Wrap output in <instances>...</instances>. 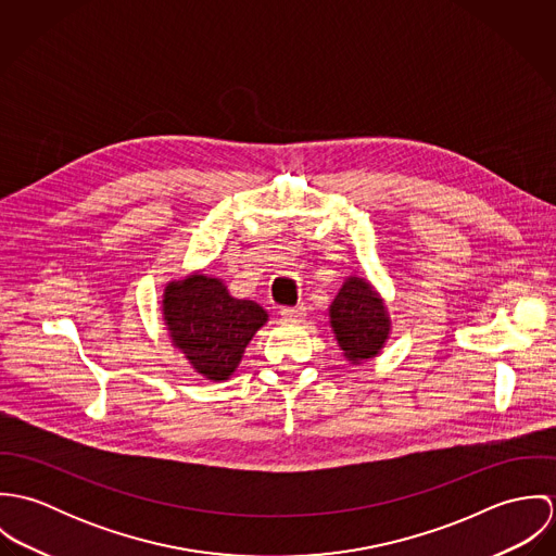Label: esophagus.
<instances>
[{
  "label": "esophagus",
  "instance_id": "1",
  "mask_svg": "<svg viewBox=\"0 0 556 556\" xmlns=\"http://www.w3.org/2000/svg\"><path fill=\"white\" fill-rule=\"evenodd\" d=\"M280 317H282V320H289V323H300L302 318L306 317V308H304V306L282 308V311H280Z\"/></svg>",
  "mask_w": 556,
  "mask_h": 556
}]
</instances>
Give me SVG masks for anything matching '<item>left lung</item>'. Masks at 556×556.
I'll use <instances>...</instances> for the list:
<instances>
[{"label": "left lung", "mask_w": 556, "mask_h": 556, "mask_svg": "<svg viewBox=\"0 0 556 556\" xmlns=\"http://www.w3.org/2000/svg\"><path fill=\"white\" fill-rule=\"evenodd\" d=\"M329 325L351 364L372 359L386 346L392 318L377 289L359 276H349L329 306Z\"/></svg>", "instance_id": "obj_1"}]
</instances>
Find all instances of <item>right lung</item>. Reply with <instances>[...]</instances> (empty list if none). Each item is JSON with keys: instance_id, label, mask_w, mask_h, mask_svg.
Instances as JSON below:
<instances>
[{"instance_id": "add662e5", "label": "right lung", "mask_w": 556, "mask_h": 556, "mask_svg": "<svg viewBox=\"0 0 556 556\" xmlns=\"http://www.w3.org/2000/svg\"><path fill=\"white\" fill-rule=\"evenodd\" d=\"M162 317L173 346L216 383L238 370L248 342L267 323L256 302L233 298L220 278L201 271L164 287Z\"/></svg>"}]
</instances>
